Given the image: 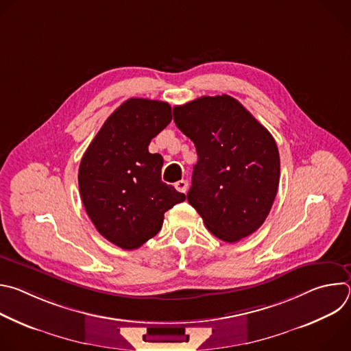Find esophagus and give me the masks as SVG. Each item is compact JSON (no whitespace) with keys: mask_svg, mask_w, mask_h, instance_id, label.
Here are the masks:
<instances>
[{"mask_svg":"<svg viewBox=\"0 0 351 351\" xmlns=\"http://www.w3.org/2000/svg\"><path fill=\"white\" fill-rule=\"evenodd\" d=\"M175 187H176V190H178V191H180V193H186V191H187L189 184H187V182H186V180H179V182H176V183H175Z\"/></svg>","mask_w":351,"mask_h":351,"instance_id":"34e87169","label":"esophagus"}]
</instances>
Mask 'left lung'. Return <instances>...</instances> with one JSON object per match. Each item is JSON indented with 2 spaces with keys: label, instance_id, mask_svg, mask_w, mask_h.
<instances>
[{
  "label": "left lung",
  "instance_id": "left-lung-1",
  "mask_svg": "<svg viewBox=\"0 0 351 351\" xmlns=\"http://www.w3.org/2000/svg\"><path fill=\"white\" fill-rule=\"evenodd\" d=\"M176 126L194 143L187 202L218 239L234 243L267 219L279 186L272 134L230 95H204L173 107Z\"/></svg>",
  "mask_w": 351,
  "mask_h": 351
}]
</instances>
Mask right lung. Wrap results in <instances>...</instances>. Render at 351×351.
I'll return each mask as SVG.
<instances>
[{
    "instance_id": "add662e5",
    "label": "right lung",
    "mask_w": 351,
    "mask_h": 351,
    "mask_svg": "<svg viewBox=\"0 0 351 351\" xmlns=\"http://www.w3.org/2000/svg\"><path fill=\"white\" fill-rule=\"evenodd\" d=\"M172 121L168 103L129 98L95 134L79 167V190L95 229L134 250L162 228L164 214L186 199L161 180L164 160L148 144Z\"/></svg>"
}]
</instances>
